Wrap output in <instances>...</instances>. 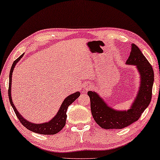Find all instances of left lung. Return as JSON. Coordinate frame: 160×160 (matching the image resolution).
<instances>
[{"mask_svg":"<svg viewBox=\"0 0 160 160\" xmlns=\"http://www.w3.org/2000/svg\"><path fill=\"white\" fill-rule=\"evenodd\" d=\"M127 65H135L140 74V87L136 97L128 110H116L109 106L106 102L95 91H89L91 111L92 117L100 128L122 129L141 117V113L149 105L152 95V87L154 75L152 65L136 45H131V52Z\"/></svg>","mask_w":160,"mask_h":160,"instance_id":"8db88e82","label":"left lung"}]
</instances>
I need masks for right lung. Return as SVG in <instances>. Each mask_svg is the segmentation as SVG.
<instances>
[{
  "mask_svg": "<svg viewBox=\"0 0 160 160\" xmlns=\"http://www.w3.org/2000/svg\"><path fill=\"white\" fill-rule=\"evenodd\" d=\"M25 54V53H24ZM24 54H22L21 56H19L16 60H14V62H13V65L12 68H11V71L9 73V84H8V98H9V101L11 103V106H12L13 109H14L15 113H16L17 118H18L19 122H21L22 124L24 127H25L28 130L32 131V132L38 133V134H42V135H54L56 133L60 132L62 129L64 128L66 123V111L68 107L71 103H73V102L77 99V98L80 96L79 92H76L75 93L71 94V95H68V97L64 100V101L62 102V103L61 104L60 108L59 109V111L57 113V114L50 120V121L47 122H44V123H40V124H36L33 122H30L28 121L27 119H25L20 113H19V111H17L16 107L14 106V102L12 101V73L14 71V68L16 66L17 63L21 60V58H22Z\"/></svg>",
  "mask_w": 160,
  "mask_h": 160,
  "instance_id": "1",
  "label": "right lung"
}]
</instances>
